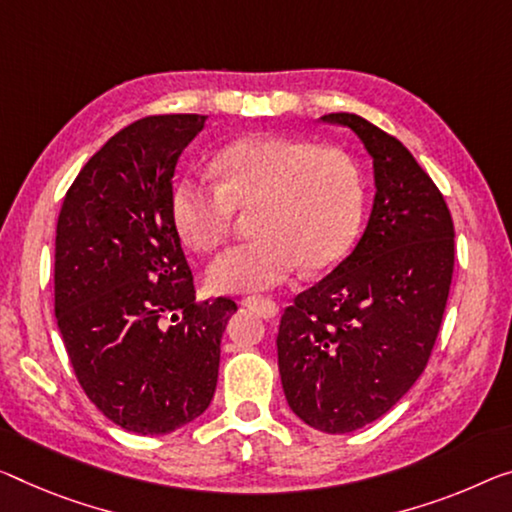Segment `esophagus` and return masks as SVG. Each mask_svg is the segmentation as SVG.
Returning a JSON list of instances; mask_svg holds the SVG:
<instances>
[{"label":"esophagus","mask_w":512,"mask_h":512,"mask_svg":"<svg viewBox=\"0 0 512 512\" xmlns=\"http://www.w3.org/2000/svg\"><path fill=\"white\" fill-rule=\"evenodd\" d=\"M242 304L249 306V309H254V311L261 313L265 320L277 318V313H279L277 302L270 300V297H245V300H242Z\"/></svg>","instance_id":"1"}]
</instances>
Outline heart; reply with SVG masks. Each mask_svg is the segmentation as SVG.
I'll return each mask as SVG.
<instances>
[{
    "label": "heart",
    "instance_id": "1",
    "mask_svg": "<svg viewBox=\"0 0 512 512\" xmlns=\"http://www.w3.org/2000/svg\"><path fill=\"white\" fill-rule=\"evenodd\" d=\"M217 183L185 174L169 192V217L187 247L210 251L231 233L238 210L251 208L245 245L208 267L217 293H261L304 267L325 270L348 254L364 215L355 162L338 148L311 141L249 135L212 157Z\"/></svg>",
    "mask_w": 512,
    "mask_h": 512
}]
</instances>
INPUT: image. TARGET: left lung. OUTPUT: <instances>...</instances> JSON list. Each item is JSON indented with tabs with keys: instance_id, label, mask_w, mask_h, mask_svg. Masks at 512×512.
<instances>
[{
	"instance_id": "obj_1",
	"label": "left lung",
	"mask_w": 512,
	"mask_h": 512,
	"mask_svg": "<svg viewBox=\"0 0 512 512\" xmlns=\"http://www.w3.org/2000/svg\"><path fill=\"white\" fill-rule=\"evenodd\" d=\"M373 157L375 201L357 247L281 316L286 400L306 426L343 435L387 414L419 380L451 290L453 219L396 137L357 114H325Z\"/></svg>"
}]
</instances>
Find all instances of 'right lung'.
Returning <instances> with one entry per match:
<instances>
[{"instance_id": "add662e5", "label": "right lung", "mask_w": 512, "mask_h": 512, "mask_svg": "<svg viewBox=\"0 0 512 512\" xmlns=\"http://www.w3.org/2000/svg\"><path fill=\"white\" fill-rule=\"evenodd\" d=\"M201 114L146 116L107 141L64 196L54 313L93 405L137 435H167L208 410L219 343L238 311L199 302L169 217L176 162Z\"/></svg>"}]
</instances>
